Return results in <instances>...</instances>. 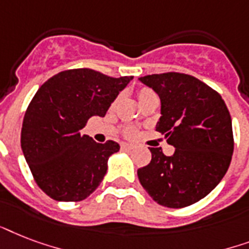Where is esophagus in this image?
<instances>
[{"label": "esophagus", "instance_id": "1", "mask_svg": "<svg viewBox=\"0 0 249 249\" xmlns=\"http://www.w3.org/2000/svg\"><path fill=\"white\" fill-rule=\"evenodd\" d=\"M121 148H122L123 151H131V149H132V145H131V144H127V142H122V144H121Z\"/></svg>", "mask_w": 249, "mask_h": 249}]
</instances>
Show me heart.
<instances>
[{
	"instance_id": "obj_1",
	"label": "heart",
	"mask_w": 249,
	"mask_h": 249,
	"mask_svg": "<svg viewBox=\"0 0 249 249\" xmlns=\"http://www.w3.org/2000/svg\"><path fill=\"white\" fill-rule=\"evenodd\" d=\"M156 93L153 92V90L151 89V88H146V87H142L140 89L138 90V97H139V101L140 100H144V98H148V97H155ZM124 134H126V136H135V134H136V131L134 130V128H127L126 131H124Z\"/></svg>"
}]
</instances>
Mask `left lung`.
Listing matches in <instances>:
<instances>
[{
  "label": "left lung",
  "mask_w": 249,
  "mask_h": 249,
  "mask_svg": "<svg viewBox=\"0 0 249 249\" xmlns=\"http://www.w3.org/2000/svg\"><path fill=\"white\" fill-rule=\"evenodd\" d=\"M139 80L161 98L156 130L175 148L167 157L149 148L151 162L138 170L139 180L156 203L184 208L197 203L225 177L234 152L231 117L221 94L182 72L146 75Z\"/></svg>",
  "instance_id": "left-lung-1"
}]
</instances>
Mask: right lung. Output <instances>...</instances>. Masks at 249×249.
Instances as JSON below:
<instances>
[{
  "label": "right lung",
  "mask_w": 249,
  "mask_h": 249,
  "mask_svg": "<svg viewBox=\"0 0 249 249\" xmlns=\"http://www.w3.org/2000/svg\"><path fill=\"white\" fill-rule=\"evenodd\" d=\"M134 76L111 78L92 69L58 72L42 84L27 107L20 145L35 182L57 201H82L107 170L118 142L80 135L90 117H104Z\"/></svg>",
  "instance_id": "right-lung-1"
}]
</instances>
